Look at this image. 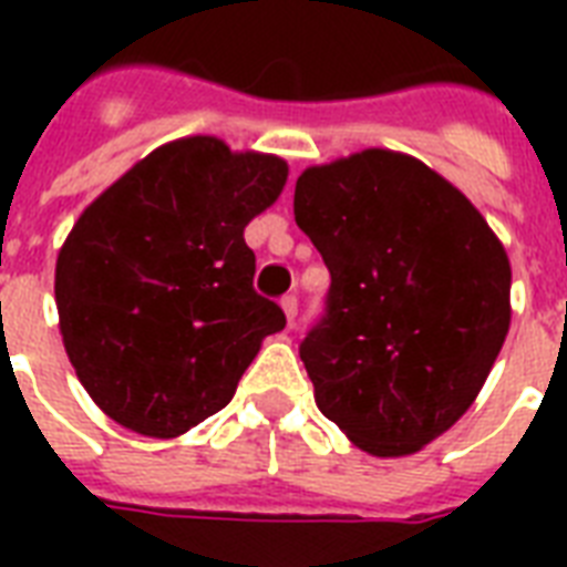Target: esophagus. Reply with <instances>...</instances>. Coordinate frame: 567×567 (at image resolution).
<instances>
[{"label":"esophagus","mask_w":567,"mask_h":567,"mask_svg":"<svg viewBox=\"0 0 567 567\" xmlns=\"http://www.w3.org/2000/svg\"><path fill=\"white\" fill-rule=\"evenodd\" d=\"M282 311H285V318H288V323L297 320V297H293V293L282 297Z\"/></svg>","instance_id":"34e87169"}]
</instances>
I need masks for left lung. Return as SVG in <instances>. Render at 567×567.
<instances>
[{"label":"left lung","mask_w":567,"mask_h":567,"mask_svg":"<svg viewBox=\"0 0 567 567\" xmlns=\"http://www.w3.org/2000/svg\"><path fill=\"white\" fill-rule=\"evenodd\" d=\"M293 217L332 276L300 344L315 403L371 456L417 453L471 409L506 341L501 238L456 185L394 150L306 167Z\"/></svg>","instance_id":"8db88e82"}]
</instances>
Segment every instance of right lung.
Here are the masks:
<instances>
[{
	"mask_svg": "<svg viewBox=\"0 0 567 567\" xmlns=\"http://www.w3.org/2000/svg\"><path fill=\"white\" fill-rule=\"evenodd\" d=\"M279 155L220 137L158 146L93 199L58 249V329L75 377L120 426L179 439L229 403L285 329L252 288V217L279 199Z\"/></svg>",
	"mask_w": 567,
	"mask_h": 567,
	"instance_id": "add662e5",
	"label": "right lung"
}]
</instances>
